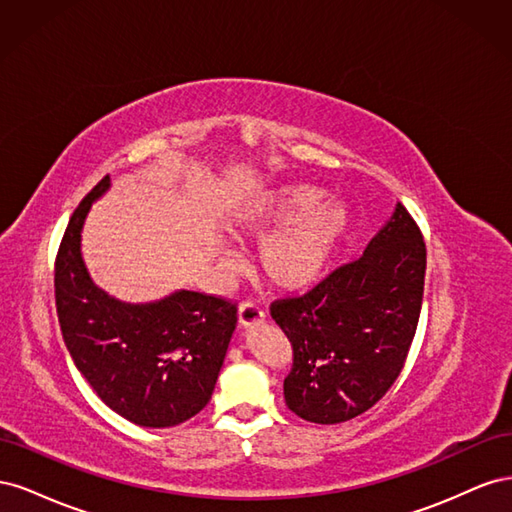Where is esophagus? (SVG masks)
I'll use <instances>...</instances> for the list:
<instances>
[{"instance_id":"1","label":"esophagus","mask_w":512,"mask_h":512,"mask_svg":"<svg viewBox=\"0 0 512 512\" xmlns=\"http://www.w3.org/2000/svg\"><path fill=\"white\" fill-rule=\"evenodd\" d=\"M265 320V312L250 301H245L239 305V324L241 327H254V324H260Z\"/></svg>"}]
</instances>
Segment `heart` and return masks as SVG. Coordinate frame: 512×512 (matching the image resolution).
<instances>
[{
    "label": "heart",
    "instance_id": "heart-1",
    "mask_svg": "<svg viewBox=\"0 0 512 512\" xmlns=\"http://www.w3.org/2000/svg\"><path fill=\"white\" fill-rule=\"evenodd\" d=\"M314 185H284L269 192L245 215L252 235L280 228L260 245L258 267L282 290L312 286L327 269L339 241L346 235L350 215L342 203H320ZM226 267H230L226 262Z\"/></svg>",
    "mask_w": 512,
    "mask_h": 512
}]
</instances>
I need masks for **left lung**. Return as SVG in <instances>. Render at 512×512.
<instances>
[{"label": "left lung", "instance_id": "8db88e82", "mask_svg": "<svg viewBox=\"0 0 512 512\" xmlns=\"http://www.w3.org/2000/svg\"><path fill=\"white\" fill-rule=\"evenodd\" d=\"M425 267L423 232L397 203L359 260L301 297L271 303V318L292 344L284 399L294 414L335 425L378 404L408 359Z\"/></svg>", "mask_w": 512, "mask_h": 512}]
</instances>
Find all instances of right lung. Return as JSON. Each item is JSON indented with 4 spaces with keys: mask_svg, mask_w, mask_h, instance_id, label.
Listing matches in <instances>:
<instances>
[{
    "mask_svg": "<svg viewBox=\"0 0 512 512\" xmlns=\"http://www.w3.org/2000/svg\"><path fill=\"white\" fill-rule=\"evenodd\" d=\"M104 177L76 207L55 258V305L76 369L119 416L141 427H173L203 410L237 327V305L179 290L156 303H121L85 269L81 230Z\"/></svg>",
    "mask_w": 512,
    "mask_h": 512,
    "instance_id": "right-lung-1",
    "label": "right lung"
}]
</instances>
